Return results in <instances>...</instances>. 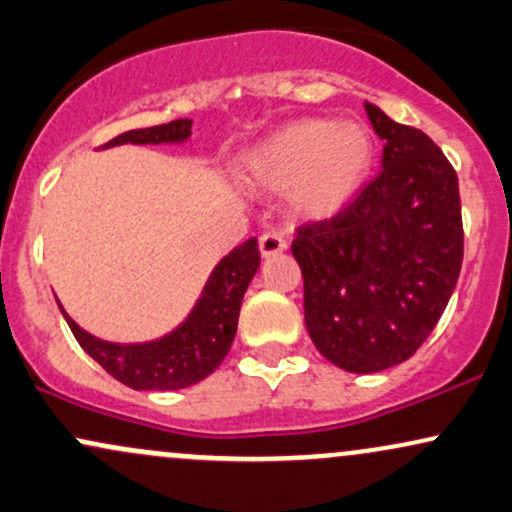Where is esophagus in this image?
Listing matches in <instances>:
<instances>
[{
	"label": "esophagus",
	"mask_w": 512,
	"mask_h": 512,
	"mask_svg": "<svg viewBox=\"0 0 512 512\" xmlns=\"http://www.w3.org/2000/svg\"><path fill=\"white\" fill-rule=\"evenodd\" d=\"M258 249H261V254L268 258V256L282 254V251L287 249V242L280 232H266L261 234V239H258Z\"/></svg>",
	"instance_id": "esophagus-1"
}]
</instances>
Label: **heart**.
<instances>
[{"label": "heart", "instance_id": "b5f03b06", "mask_svg": "<svg viewBox=\"0 0 512 512\" xmlns=\"http://www.w3.org/2000/svg\"><path fill=\"white\" fill-rule=\"evenodd\" d=\"M376 162L371 131L359 122L299 119L258 143L244 158V177L258 189L290 191L302 218H330L369 184Z\"/></svg>", "mask_w": 512, "mask_h": 512}]
</instances>
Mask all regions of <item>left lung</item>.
I'll use <instances>...</instances> for the list:
<instances>
[{
    "mask_svg": "<svg viewBox=\"0 0 512 512\" xmlns=\"http://www.w3.org/2000/svg\"><path fill=\"white\" fill-rule=\"evenodd\" d=\"M383 160L335 218L297 230L304 321L316 350L352 374L410 359L458 285L462 213L458 174L424 131L364 102Z\"/></svg>",
    "mask_w": 512,
    "mask_h": 512,
    "instance_id": "8db88e82",
    "label": "left lung"
}]
</instances>
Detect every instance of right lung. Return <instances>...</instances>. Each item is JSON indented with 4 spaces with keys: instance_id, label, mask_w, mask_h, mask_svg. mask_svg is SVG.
Returning <instances> with one entry per match:
<instances>
[{
    "instance_id": "obj_1",
    "label": "right lung",
    "mask_w": 512,
    "mask_h": 512,
    "mask_svg": "<svg viewBox=\"0 0 512 512\" xmlns=\"http://www.w3.org/2000/svg\"><path fill=\"white\" fill-rule=\"evenodd\" d=\"M191 136V119H174L170 124L124 131L102 148L122 143H184ZM261 266L256 239H246L213 268L201 297L191 314L172 333L150 342H107L90 335L64 311L78 345L98 362L107 374L134 390H179L213 374L230 352L237 333L239 309L249 282Z\"/></svg>"
}]
</instances>
